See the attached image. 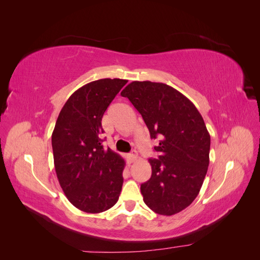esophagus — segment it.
I'll return each mask as SVG.
<instances>
[{"mask_svg": "<svg viewBox=\"0 0 260 260\" xmlns=\"http://www.w3.org/2000/svg\"><path fill=\"white\" fill-rule=\"evenodd\" d=\"M137 158H138V153H137V151H132V152L128 155V161H129V162L136 161Z\"/></svg>", "mask_w": 260, "mask_h": 260, "instance_id": "obj_1", "label": "esophagus"}]
</instances>
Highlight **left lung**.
I'll list each match as a JSON object with an SVG mask.
<instances>
[{"label": "left lung", "instance_id": "obj_1", "mask_svg": "<svg viewBox=\"0 0 260 260\" xmlns=\"http://www.w3.org/2000/svg\"><path fill=\"white\" fill-rule=\"evenodd\" d=\"M142 115L158 159L151 158L152 177L141 184L146 205L171 216L199 195L209 165L210 136L198 108L182 93L160 82L133 81L121 92Z\"/></svg>", "mask_w": 260, "mask_h": 260}]
</instances>
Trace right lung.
I'll use <instances>...</instances> for the list:
<instances>
[{"label":"right lung","mask_w":260,"mask_h":260,"mask_svg":"<svg viewBox=\"0 0 260 260\" xmlns=\"http://www.w3.org/2000/svg\"><path fill=\"white\" fill-rule=\"evenodd\" d=\"M128 82L100 79L75 91L58 115L52 133L54 166L68 201L89 214H99L117 203L122 187L124 159L104 148L102 118Z\"/></svg>","instance_id":"obj_1"}]
</instances>
